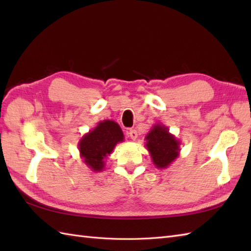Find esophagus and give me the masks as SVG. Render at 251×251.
<instances>
[{
	"label": "esophagus",
	"mask_w": 251,
	"mask_h": 251,
	"mask_svg": "<svg viewBox=\"0 0 251 251\" xmlns=\"http://www.w3.org/2000/svg\"><path fill=\"white\" fill-rule=\"evenodd\" d=\"M128 136L130 137V139L131 140H136L137 138H138V132H137V130H135V129H131L129 132H128Z\"/></svg>",
	"instance_id": "1"
}]
</instances>
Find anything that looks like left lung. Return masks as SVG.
Masks as SVG:
<instances>
[{"label": "left lung", "instance_id": "1", "mask_svg": "<svg viewBox=\"0 0 251 251\" xmlns=\"http://www.w3.org/2000/svg\"><path fill=\"white\" fill-rule=\"evenodd\" d=\"M145 140L154 166L158 169L167 168L179 156L180 141L161 123L153 125Z\"/></svg>", "mask_w": 251, "mask_h": 251}]
</instances>
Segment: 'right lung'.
Listing matches in <instances>:
<instances>
[{"instance_id": "right-lung-1", "label": "right lung", "mask_w": 251, "mask_h": 251, "mask_svg": "<svg viewBox=\"0 0 251 251\" xmlns=\"http://www.w3.org/2000/svg\"><path fill=\"white\" fill-rule=\"evenodd\" d=\"M124 141L120 125L111 120L98 123L94 129L85 134L78 142L79 156L93 172H102L104 159L114 150L117 143Z\"/></svg>"}]
</instances>
